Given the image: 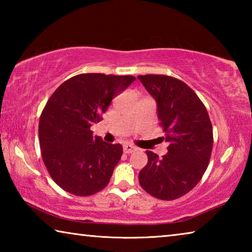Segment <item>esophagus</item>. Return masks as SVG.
I'll list each match as a JSON object with an SVG mask.
<instances>
[{"instance_id": "esophagus-1", "label": "esophagus", "mask_w": 252, "mask_h": 252, "mask_svg": "<svg viewBox=\"0 0 252 252\" xmlns=\"http://www.w3.org/2000/svg\"><path fill=\"white\" fill-rule=\"evenodd\" d=\"M135 150H136V148L133 147V146H131V144H129V143L123 144V152H125V153H132V152H134Z\"/></svg>"}]
</instances>
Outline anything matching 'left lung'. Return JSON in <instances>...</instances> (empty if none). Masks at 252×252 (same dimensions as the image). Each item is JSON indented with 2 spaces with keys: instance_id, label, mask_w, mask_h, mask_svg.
Listing matches in <instances>:
<instances>
[{
  "instance_id": "1",
  "label": "left lung",
  "mask_w": 252,
  "mask_h": 252,
  "mask_svg": "<svg viewBox=\"0 0 252 252\" xmlns=\"http://www.w3.org/2000/svg\"><path fill=\"white\" fill-rule=\"evenodd\" d=\"M157 102L158 118L165 132L167 155L147 151L148 163L139 182L152 197L174 200L201 180L211 157L212 125L204 104L192 89L168 75H139Z\"/></svg>"
}]
</instances>
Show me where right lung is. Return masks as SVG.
<instances>
[{
    "instance_id": "add662e5",
    "label": "right lung",
    "mask_w": 252,
    "mask_h": 252,
    "mask_svg": "<svg viewBox=\"0 0 252 252\" xmlns=\"http://www.w3.org/2000/svg\"><path fill=\"white\" fill-rule=\"evenodd\" d=\"M133 81L132 75L79 74L63 82L46 102L39 123L42 159L66 192L88 197L108 186L123 149L93 136L90 127Z\"/></svg>"
}]
</instances>
